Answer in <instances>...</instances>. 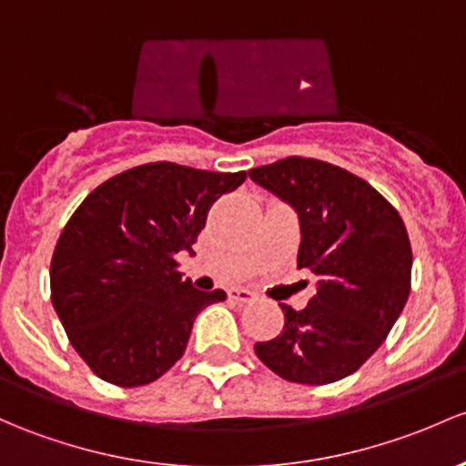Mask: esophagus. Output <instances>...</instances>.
I'll use <instances>...</instances> for the list:
<instances>
[{"label":"esophagus","mask_w":466,"mask_h":466,"mask_svg":"<svg viewBox=\"0 0 466 466\" xmlns=\"http://www.w3.org/2000/svg\"><path fill=\"white\" fill-rule=\"evenodd\" d=\"M228 295H229V299H234V301H238V303H252L254 301V292L246 290V288H237V290H229Z\"/></svg>","instance_id":"1"}]
</instances>
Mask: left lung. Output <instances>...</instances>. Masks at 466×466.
Wrapping results in <instances>:
<instances>
[{
  "mask_svg": "<svg viewBox=\"0 0 466 466\" xmlns=\"http://www.w3.org/2000/svg\"><path fill=\"white\" fill-rule=\"evenodd\" d=\"M249 178L295 209L297 268L317 277L303 310L281 303V335L254 344L257 357L297 384L344 380L380 349L409 299L404 220L366 180L323 160L290 156L249 169Z\"/></svg>",
  "mask_w": 466,
  "mask_h": 466,
  "instance_id": "obj_1",
  "label": "left lung"
}]
</instances>
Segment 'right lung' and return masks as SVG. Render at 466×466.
<instances>
[{"mask_svg": "<svg viewBox=\"0 0 466 466\" xmlns=\"http://www.w3.org/2000/svg\"><path fill=\"white\" fill-rule=\"evenodd\" d=\"M246 171L147 163L82 200L51 258V301L68 341L100 380L134 389L187 349L196 315L223 290H196L176 254L192 252L209 208Z\"/></svg>", "mask_w": 466, "mask_h": 466, "instance_id": "add662e5", "label": "right lung"}]
</instances>
